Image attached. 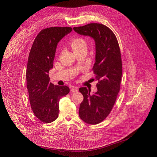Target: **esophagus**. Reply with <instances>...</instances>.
Instances as JSON below:
<instances>
[{
	"instance_id": "obj_1",
	"label": "esophagus",
	"mask_w": 157,
	"mask_h": 157,
	"mask_svg": "<svg viewBox=\"0 0 157 157\" xmlns=\"http://www.w3.org/2000/svg\"><path fill=\"white\" fill-rule=\"evenodd\" d=\"M78 87L76 86H71V91L73 92V93H76L78 91Z\"/></svg>"
}]
</instances>
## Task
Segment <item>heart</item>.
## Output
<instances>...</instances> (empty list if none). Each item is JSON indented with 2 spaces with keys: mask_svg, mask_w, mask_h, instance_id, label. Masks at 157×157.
Returning a JSON list of instances; mask_svg holds the SVG:
<instances>
[{
  "mask_svg": "<svg viewBox=\"0 0 157 157\" xmlns=\"http://www.w3.org/2000/svg\"><path fill=\"white\" fill-rule=\"evenodd\" d=\"M71 46L74 50H76L83 46H86L85 41L81 38H73L70 41Z\"/></svg>",
  "mask_w": 157,
  "mask_h": 157,
  "instance_id": "b5f03b06",
  "label": "heart"
}]
</instances>
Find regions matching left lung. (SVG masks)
<instances>
[{
  "label": "left lung",
  "mask_w": 157,
  "mask_h": 157,
  "mask_svg": "<svg viewBox=\"0 0 157 157\" xmlns=\"http://www.w3.org/2000/svg\"><path fill=\"white\" fill-rule=\"evenodd\" d=\"M73 30L95 41L96 61L93 70L98 81V91L91 94V90L86 87L79 89L84 97L79 116L87 124H98L110 113L120 90L122 66L119 43L113 32L102 24H89Z\"/></svg>",
  "instance_id": "8db88e82"
}]
</instances>
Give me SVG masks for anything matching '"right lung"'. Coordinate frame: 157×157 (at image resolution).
<instances>
[{
  "label": "right lung",
  "instance_id": "right-lung-1",
  "mask_svg": "<svg viewBox=\"0 0 157 157\" xmlns=\"http://www.w3.org/2000/svg\"><path fill=\"white\" fill-rule=\"evenodd\" d=\"M71 31V27L42 30L36 36L29 53L26 78L30 102L35 116L44 123L58 118L59 101L70 92L68 86L50 82L48 73L53 67L58 43Z\"/></svg>",
  "mask_w": 157,
  "mask_h": 157
}]
</instances>
